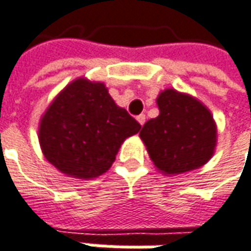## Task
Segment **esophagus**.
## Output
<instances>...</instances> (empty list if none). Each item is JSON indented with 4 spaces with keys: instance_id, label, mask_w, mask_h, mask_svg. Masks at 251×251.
Here are the masks:
<instances>
[{
    "instance_id": "1",
    "label": "esophagus",
    "mask_w": 251,
    "mask_h": 251,
    "mask_svg": "<svg viewBox=\"0 0 251 251\" xmlns=\"http://www.w3.org/2000/svg\"><path fill=\"white\" fill-rule=\"evenodd\" d=\"M146 119H147V117H146L144 114H140L139 117H137V122H139L140 125L143 126L144 124H146Z\"/></svg>"
}]
</instances>
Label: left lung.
Returning a JSON list of instances; mask_svg holds the SVG:
<instances>
[{
    "instance_id": "obj_1",
    "label": "left lung",
    "mask_w": 251,
    "mask_h": 251,
    "mask_svg": "<svg viewBox=\"0 0 251 251\" xmlns=\"http://www.w3.org/2000/svg\"><path fill=\"white\" fill-rule=\"evenodd\" d=\"M156 104L159 115L144 124L140 137L158 170L181 175L203 166L217 144V127L209 108L176 89L161 92Z\"/></svg>"
}]
</instances>
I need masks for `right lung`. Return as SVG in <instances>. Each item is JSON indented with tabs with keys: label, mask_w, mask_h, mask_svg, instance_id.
Wrapping results in <instances>:
<instances>
[{
	"label": "right lung",
	"mask_w": 251,
	"mask_h": 251,
	"mask_svg": "<svg viewBox=\"0 0 251 251\" xmlns=\"http://www.w3.org/2000/svg\"><path fill=\"white\" fill-rule=\"evenodd\" d=\"M141 125L118 107L103 82L78 78L61 90L40 121L38 139L48 162L75 178L111 168L121 144Z\"/></svg>",
	"instance_id": "right-lung-1"
}]
</instances>
